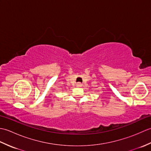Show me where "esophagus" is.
Masks as SVG:
<instances>
[{"label":"esophagus","instance_id":"esophagus-1","mask_svg":"<svg viewBox=\"0 0 151 151\" xmlns=\"http://www.w3.org/2000/svg\"><path fill=\"white\" fill-rule=\"evenodd\" d=\"M81 86V83H78V84H77V86Z\"/></svg>","mask_w":151,"mask_h":151}]
</instances>
